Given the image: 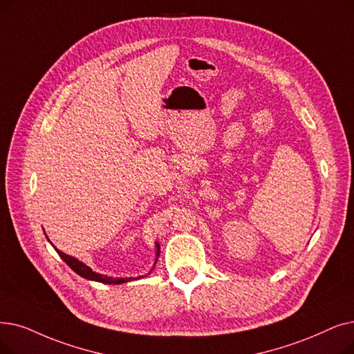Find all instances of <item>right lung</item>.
<instances>
[{"label": "right lung", "instance_id": "add662e5", "mask_svg": "<svg viewBox=\"0 0 354 354\" xmlns=\"http://www.w3.org/2000/svg\"><path fill=\"white\" fill-rule=\"evenodd\" d=\"M49 240V239H48ZM50 241V240H49ZM55 250L57 252V254L64 259V262L75 272V273H78L80 276H82V278H85V279H89V281H95V282H101V283H109V285H120V283H126V282H129V281H131L133 278H111V276H105V274H101V273H97V272H94L92 270L91 268H88L85 263H82V262H80L78 259H75V257H72V256H68V254H65L64 252H60V250H57L56 248H55ZM159 253H160V248H159V244L156 243V259H155V265H156V262H158V257H159ZM155 265H153V268H155ZM153 270V269H151ZM150 270V272H151ZM149 272V273H150ZM137 279H140V278H137Z\"/></svg>", "mask_w": 354, "mask_h": 354}]
</instances>
